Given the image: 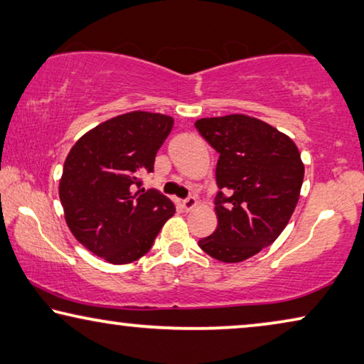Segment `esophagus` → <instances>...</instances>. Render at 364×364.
Returning <instances> with one entry per match:
<instances>
[{
    "label": "esophagus",
    "mask_w": 364,
    "mask_h": 364,
    "mask_svg": "<svg viewBox=\"0 0 364 364\" xmlns=\"http://www.w3.org/2000/svg\"><path fill=\"white\" fill-rule=\"evenodd\" d=\"M197 205H198V200L195 197H188L186 200H182V207L186 208L187 212H191V210H193L195 207H197Z\"/></svg>",
    "instance_id": "34e87169"
}]
</instances>
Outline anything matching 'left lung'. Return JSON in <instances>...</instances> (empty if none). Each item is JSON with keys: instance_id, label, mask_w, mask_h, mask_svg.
I'll return each instance as SVG.
<instances>
[{"instance_id": "obj_1", "label": "left lung", "mask_w": 364, "mask_h": 364, "mask_svg": "<svg viewBox=\"0 0 364 364\" xmlns=\"http://www.w3.org/2000/svg\"><path fill=\"white\" fill-rule=\"evenodd\" d=\"M218 152V226L198 246L221 262H241L272 245L286 228L300 197L304 162L287 134L247 114L195 121Z\"/></svg>"}]
</instances>
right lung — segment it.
I'll list each match as a JSON object with an SVG mask.
<instances>
[{"label": "right lung", "mask_w": 364, "mask_h": 364, "mask_svg": "<svg viewBox=\"0 0 364 364\" xmlns=\"http://www.w3.org/2000/svg\"><path fill=\"white\" fill-rule=\"evenodd\" d=\"M173 118L129 112L87 131L68 152L59 197L68 230L78 243L112 264H128L151 250L176 213L159 191L141 187L152 172Z\"/></svg>", "instance_id": "right-lung-1"}]
</instances>
